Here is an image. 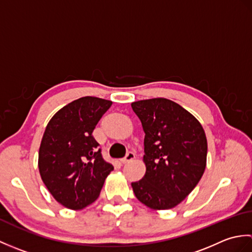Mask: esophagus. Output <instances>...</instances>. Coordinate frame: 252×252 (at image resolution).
<instances>
[{"mask_svg":"<svg viewBox=\"0 0 252 252\" xmlns=\"http://www.w3.org/2000/svg\"><path fill=\"white\" fill-rule=\"evenodd\" d=\"M135 158V154L133 153V152H129V153H126V157L125 158H122L121 159V162L122 163H126V162H130V161H132L133 159Z\"/></svg>","mask_w":252,"mask_h":252,"instance_id":"esophagus-1","label":"esophagus"}]
</instances>
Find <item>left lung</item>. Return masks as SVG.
Wrapping results in <instances>:
<instances>
[{"mask_svg":"<svg viewBox=\"0 0 252 252\" xmlns=\"http://www.w3.org/2000/svg\"><path fill=\"white\" fill-rule=\"evenodd\" d=\"M144 138V178L131 184L136 198L155 210L174 208L190 194L205 172L207 138L196 118L167 98L132 103Z\"/></svg>","mask_w":252,"mask_h":252,"instance_id":"8db88e82","label":"left lung"}]
</instances>
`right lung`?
<instances>
[{
    "label": "right lung",
    "instance_id": "obj_1",
    "mask_svg": "<svg viewBox=\"0 0 252 252\" xmlns=\"http://www.w3.org/2000/svg\"><path fill=\"white\" fill-rule=\"evenodd\" d=\"M111 104L85 96L63 107L47 123L39 151V171L47 189L63 207L80 210L95 201L114 170L92 134Z\"/></svg>",
    "mask_w": 252,
    "mask_h": 252
}]
</instances>
